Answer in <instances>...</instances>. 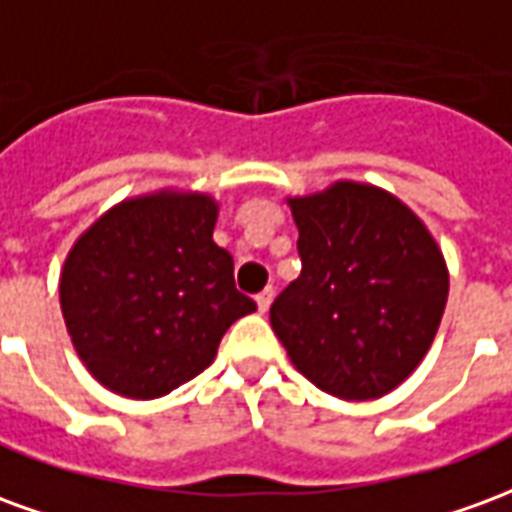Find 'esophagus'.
Returning a JSON list of instances; mask_svg holds the SVG:
<instances>
[{
	"label": "esophagus",
	"mask_w": 512,
	"mask_h": 512,
	"mask_svg": "<svg viewBox=\"0 0 512 512\" xmlns=\"http://www.w3.org/2000/svg\"><path fill=\"white\" fill-rule=\"evenodd\" d=\"M255 301H257V310L268 312V307H271V301H274V288H266V290H263V293H257Z\"/></svg>",
	"instance_id": "34e87169"
}]
</instances>
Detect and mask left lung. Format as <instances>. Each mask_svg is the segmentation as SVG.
<instances>
[{
  "mask_svg": "<svg viewBox=\"0 0 512 512\" xmlns=\"http://www.w3.org/2000/svg\"><path fill=\"white\" fill-rule=\"evenodd\" d=\"M288 205L301 274L271 304V329L323 392H392L439 332L450 290L439 244L408 205L370 183L337 180Z\"/></svg>",
  "mask_w": 512,
  "mask_h": 512,
  "instance_id": "1",
  "label": "left lung"
}]
</instances>
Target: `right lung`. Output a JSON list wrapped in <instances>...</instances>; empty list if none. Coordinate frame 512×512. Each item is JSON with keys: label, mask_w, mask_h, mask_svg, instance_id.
<instances>
[{"label": "right lung", "mask_w": 512, "mask_h": 512, "mask_svg": "<svg viewBox=\"0 0 512 512\" xmlns=\"http://www.w3.org/2000/svg\"><path fill=\"white\" fill-rule=\"evenodd\" d=\"M219 202L164 189L95 219L65 257L60 307L71 343L115 395H169L211 365L224 332L257 304L213 244Z\"/></svg>", "instance_id": "right-lung-1"}]
</instances>
